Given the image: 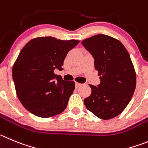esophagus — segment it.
Masks as SVG:
<instances>
[{
  "instance_id": "obj_1",
  "label": "esophagus",
  "mask_w": 148,
  "mask_h": 148,
  "mask_svg": "<svg viewBox=\"0 0 148 148\" xmlns=\"http://www.w3.org/2000/svg\"><path fill=\"white\" fill-rule=\"evenodd\" d=\"M81 85H82V84H81V83H79V82H75V86H76V88H78V87L81 86Z\"/></svg>"
}]
</instances>
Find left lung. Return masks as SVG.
Returning <instances> with one entry per match:
<instances>
[{
  "label": "left lung",
  "mask_w": 148,
  "mask_h": 148,
  "mask_svg": "<svg viewBox=\"0 0 148 148\" xmlns=\"http://www.w3.org/2000/svg\"><path fill=\"white\" fill-rule=\"evenodd\" d=\"M93 55L101 82L89 85L91 94L85 107L98 118L109 120L121 114L136 88V72L130 55L122 43L110 36L98 34L82 41Z\"/></svg>",
  "instance_id": "8db88e82"
}]
</instances>
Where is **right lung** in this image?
Returning a JSON list of instances; mask_svg holds the SVG:
<instances>
[{"mask_svg":"<svg viewBox=\"0 0 148 148\" xmlns=\"http://www.w3.org/2000/svg\"><path fill=\"white\" fill-rule=\"evenodd\" d=\"M78 40L42 36L29 41L12 69L17 97L23 107L40 118H50L66 108L73 93L74 81H65L54 70L62 69L66 55Z\"/></svg>","mask_w":148,"mask_h":148,"instance_id":"add662e5","label":"right lung"}]
</instances>
